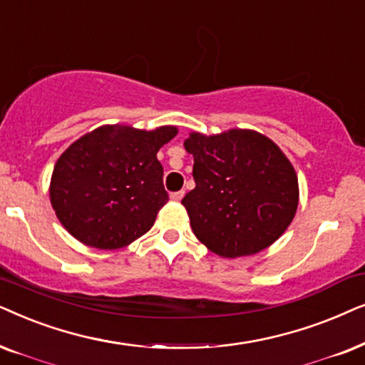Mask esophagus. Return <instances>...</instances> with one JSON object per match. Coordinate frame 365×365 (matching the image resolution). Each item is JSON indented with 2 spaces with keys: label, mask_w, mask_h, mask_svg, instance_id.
<instances>
[{
  "label": "esophagus",
  "mask_w": 365,
  "mask_h": 365,
  "mask_svg": "<svg viewBox=\"0 0 365 365\" xmlns=\"http://www.w3.org/2000/svg\"><path fill=\"white\" fill-rule=\"evenodd\" d=\"M183 195H185V190H180V192H173L172 195H170V198H172L173 202H180L183 198Z\"/></svg>",
  "instance_id": "34e87169"
}]
</instances>
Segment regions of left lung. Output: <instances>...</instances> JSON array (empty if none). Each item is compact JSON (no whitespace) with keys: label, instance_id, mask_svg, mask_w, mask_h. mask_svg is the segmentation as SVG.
Masks as SVG:
<instances>
[{"label":"left lung","instance_id":"obj_1","mask_svg":"<svg viewBox=\"0 0 365 365\" xmlns=\"http://www.w3.org/2000/svg\"><path fill=\"white\" fill-rule=\"evenodd\" d=\"M195 188L183 197L193 233L213 254H259L287 230L299 205L297 173L285 153L255 130L192 132Z\"/></svg>","mask_w":365,"mask_h":365}]
</instances>
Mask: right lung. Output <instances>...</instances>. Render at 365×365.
Returning a JSON list of instances; mask_svg holds the SVG:
<instances>
[{"label":"right lung","mask_w":365,"mask_h":365,"mask_svg":"<svg viewBox=\"0 0 365 365\" xmlns=\"http://www.w3.org/2000/svg\"><path fill=\"white\" fill-rule=\"evenodd\" d=\"M177 126L138 130L103 125L73 142L53 168L50 200L58 220L81 244L116 250L153 227L168 202L158 150Z\"/></svg>","instance_id":"obj_1"}]
</instances>
